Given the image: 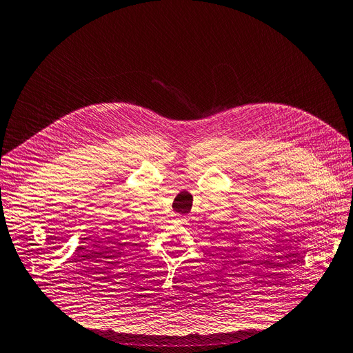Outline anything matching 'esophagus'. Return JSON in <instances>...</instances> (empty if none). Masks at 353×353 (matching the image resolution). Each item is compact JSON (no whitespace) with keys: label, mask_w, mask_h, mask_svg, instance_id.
<instances>
[{"label":"esophagus","mask_w":353,"mask_h":353,"mask_svg":"<svg viewBox=\"0 0 353 353\" xmlns=\"http://www.w3.org/2000/svg\"><path fill=\"white\" fill-rule=\"evenodd\" d=\"M188 219H190V217H183L181 223H184V225H188Z\"/></svg>","instance_id":"obj_1"}]
</instances>
